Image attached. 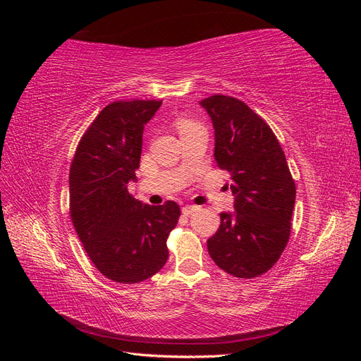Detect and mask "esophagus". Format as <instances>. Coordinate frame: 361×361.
Masks as SVG:
<instances>
[{
  "mask_svg": "<svg viewBox=\"0 0 361 361\" xmlns=\"http://www.w3.org/2000/svg\"><path fill=\"white\" fill-rule=\"evenodd\" d=\"M197 209H199V206L187 204V206H183V207H182V214H183V215H191L192 212H195Z\"/></svg>",
  "mask_w": 361,
  "mask_h": 361,
  "instance_id": "1",
  "label": "esophagus"
}]
</instances>
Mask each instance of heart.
I'll return each mask as SVG.
<instances>
[{"instance_id":"obj_1","label":"heart","mask_w":361,"mask_h":361,"mask_svg":"<svg viewBox=\"0 0 361 361\" xmlns=\"http://www.w3.org/2000/svg\"><path fill=\"white\" fill-rule=\"evenodd\" d=\"M191 122H190V120H180V122L178 123V126H179V129L180 128H183V126H187V125H190Z\"/></svg>"}]
</instances>
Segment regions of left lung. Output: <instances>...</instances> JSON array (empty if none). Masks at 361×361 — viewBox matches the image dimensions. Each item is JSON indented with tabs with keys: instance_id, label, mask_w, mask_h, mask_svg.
I'll list each match as a JSON object with an SVG mask.
<instances>
[{
	"instance_id": "1",
	"label": "left lung",
	"mask_w": 361,
	"mask_h": 361,
	"mask_svg": "<svg viewBox=\"0 0 361 361\" xmlns=\"http://www.w3.org/2000/svg\"><path fill=\"white\" fill-rule=\"evenodd\" d=\"M215 130L216 166L231 174L235 211L207 239V251L227 274L253 279L274 267L290 235L295 182L285 152L260 116L232 96L200 102Z\"/></svg>"
}]
</instances>
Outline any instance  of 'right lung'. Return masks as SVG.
<instances>
[{
	"instance_id": "1",
	"label": "right lung",
	"mask_w": 361,
	"mask_h": 361,
	"mask_svg": "<svg viewBox=\"0 0 361 361\" xmlns=\"http://www.w3.org/2000/svg\"><path fill=\"white\" fill-rule=\"evenodd\" d=\"M162 101H117L106 105L81 137L69 171L71 218L97 271L123 285L145 281L166 265L167 238L179 206L135 200L145 125Z\"/></svg>"
}]
</instances>
